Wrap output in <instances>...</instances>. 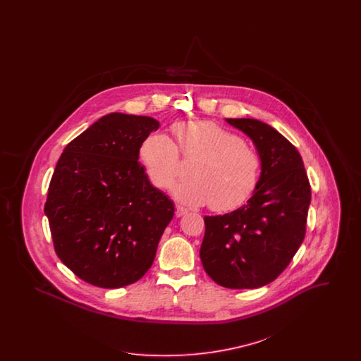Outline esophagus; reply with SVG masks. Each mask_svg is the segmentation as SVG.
<instances>
[{
	"instance_id": "obj_1",
	"label": "esophagus",
	"mask_w": 361,
	"mask_h": 361,
	"mask_svg": "<svg viewBox=\"0 0 361 361\" xmlns=\"http://www.w3.org/2000/svg\"><path fill=\"white\" fill-rule=\"evenodd\" d=\"M187 212H188V209H187V208H184V207L181 206H176V216H177V218H180V216L185 215Z\"/></svg>"
}]
</instances>
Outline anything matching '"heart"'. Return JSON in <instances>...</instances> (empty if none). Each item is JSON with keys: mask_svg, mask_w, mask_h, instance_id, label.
<instances>
[{"mask_svg": "<svg viewBox=\"0 0 361 361\" xmlns=\"http://www.w3.org/2000/svg\"><path fill=\"white\" fill-rule=\"evenodd\" d=\"M172 137L152 133L139 146V157L155 187L168 189L181 172V154L195 159L190 180L173 189L188 206L211 203L215 211L240 206L257 185L261 159L243 139L212 121H187L173 126Z\"/></svg>", "mask_w": 361, "mask_h": 361, "instance_id": "b5f03b06", "label": "heart"}]
</instances>
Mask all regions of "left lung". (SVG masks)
Masks as SVG:
<instances>
[{
  "mask_svg": "<svg viewBox=\"0 0 361 361\" xmlns=\"http://www.w3.org/2000/svg\"><path fill=\"white\" fill-rule=\"evenodd\" d=\"M226 121L253 140L261 174L245 206L204 216L200 258L216 284L250 290L277 279L300 247L311 188L299 152L274 127L256 119Z\"/></svg>",
  "mask_w": 361,
  "mask_h": 361,
  "instance_id": "8db88e82",
  "label": "left lung"
}]
</instances>
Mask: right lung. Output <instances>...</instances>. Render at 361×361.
I'll return each instance as SVG.
<instances>
[{"mask_svg": "<svg viewBox=\"0 0 361 361\" xmlns=\"http://www.w3.org/2000/svg\"><path fill=\"white\" fill-rule=\"evenodd\" d=\"M158 127L153 118L114 112L73 139L58 159L44 204L54 247L92 286L137 281L172 221V200L137 162L142 140Z\"/></svg>", "mask_w": 361, "mask_h": 361, "instance_id": "1", "label": "right lung"}]
</instances>
